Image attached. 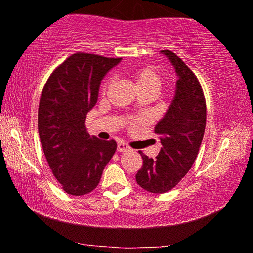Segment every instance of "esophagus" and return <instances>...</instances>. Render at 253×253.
Here are the masks:
<instances>
[{
  "label": "esophagus",
  "instance_id": "obj_1",
  "mask_svg": "<svg viewBox=\"0 0 253 253\" xmlns=\"http://www.w3.org/2000/svg\"><path fill=\"white\" fill-rule=\"evenodd\" d=\"M127 151H130V147L127 146L126 144H124V143L117 144V152H121V153H123V152H127Z\"/></svg>",
  "mask_w": 253,
  "mask_h": 253
}]
</instances>
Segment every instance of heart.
Instances as JSON below:
<instances>
[{
    "instance_id": "obj_1",
    "label": "heart",
    "mask_w": 253,
    "mask_h": 253,
    "mask_svg": "<svg viewBox=\"0 0 253 253\" xmlns=\"http://www.w3.org/2000/svg\"><path fill=\"white\" fill-rule=\"evenodd\" d=\"M138 92H152L157 94L161 86V79L153 69L148 67H139L130 72ZM107 83L103 87H106Z\"/></svg>"
}]
</instances>
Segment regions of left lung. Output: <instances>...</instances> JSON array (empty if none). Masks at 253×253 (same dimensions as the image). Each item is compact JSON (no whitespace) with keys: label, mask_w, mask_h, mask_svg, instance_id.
Returning <instances> with one entry per match:
<instances>
[{"label":"left lung","mask_w":253,"mask_h":253,"mask_svg":"<svg viewBox=\"0 0 253 253\" xmlns=\"http://www.w3.org/2000/svg\"><path fill=\"white\" fill-rule=\"evenodd\" d=\"M177 76L175 95L167 112L154 126L161 150L154 159L143 152V167L136 181L151 193L171 190L188 174L202 144L206 126V105L203 89L195 74L170 50H161Z\"/></svg>","instance_id":"8db88e82"}]
</instances>
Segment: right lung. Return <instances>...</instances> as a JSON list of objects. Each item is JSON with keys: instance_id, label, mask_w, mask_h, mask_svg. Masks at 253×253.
Instances as JSON below:
<instances>
[{"instance_id": "1", "label": "right lung", "mask_w": 253, "mask_h": 253, "mask_svg": "<svg viewBox=\"0 0 253 253\" xmlns=\"http://www.w3.org/2000/svg\"><path fill=\"white\" fill-rule=\"evenodd\" d=\"M121 60L76 53L50 75L41 93L40 141L53 175L69 195L93 191L116 151L115 140L89 136L85 120L98 101L102 79Z\"/></svg>"}]
</instances>
